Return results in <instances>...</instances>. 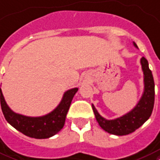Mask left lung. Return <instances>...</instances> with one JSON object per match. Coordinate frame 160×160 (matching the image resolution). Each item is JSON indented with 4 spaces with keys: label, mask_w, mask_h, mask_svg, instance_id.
<instances>
[{
    "label": "left lung",
    "mask_w": 160,
    "mask_h": 160,
    "mask_svg": "<svg viewBox=\"0 0 160 160\" xmlns=\"http://www.w3.org/2000/svg\"><path fill=\"white\" fill-rule=\"evenodd\" d=\"M133 44L138 47L135 42ZM141 64L144 75V92L139 102L130 112L115 120H107L100 115L92 105L97 122L103 130L109 133L118 136L132 133L150 118L154 105V81L152 71L148 68V60L144 57L141 58Z\"/></svg>",
    "instance_id": "obj_1"
}]
</instances>
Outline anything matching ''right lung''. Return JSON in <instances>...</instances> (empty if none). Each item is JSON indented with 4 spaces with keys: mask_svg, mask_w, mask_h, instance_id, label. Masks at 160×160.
<instances>
[{
    "mask_svg": "<svg viewBox=\"0 0 160 160\" xmlns=\"http://www.w3.org/2000/svg\"><path fill=\"white\" fill-rule=\"evenodd\" d=\"M78 88L67 91L58 107L48 115L39 118H30L13 112L5 102L0 88V100L2 112L7 122L28 137L34 138H48L63 128L72 99Z\"/></svg>",
    "mask_w": 160,
    "mask_h": 160,
    "instance_id": "1",
    "label": "right lung"
}]
</instances>
